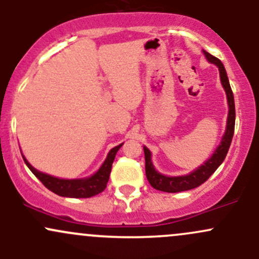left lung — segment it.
<instances>
[{
	"label": "left lung",
	"mask_w": 259,
	"mask_h": 259,
	"mask_svg": "<svg viewBox=\"0 0 259 259\" xmlns=\"http://www.w3.org/2000/svg\"><path fill=\"white\" fill-rule=\"evenodd\" d=\"M204 54L205 59L208 62L215 65L219 70V77H221L222 86H223L224 91L227 95V103H228V117H227V125H226V132H224L223 137H222L221 144L217 146L214 153L208 160L200 166L195 168L194 170L190 173L184 174V176L178 177H169L164 176V174L159 173L154 166L153 161H151V151L144 145V154H145V173L146 178H148L149 183L151 187L156 190H161V192L166 193H178L184 192V190L194 189V188L199 187L200 184L208 180V178L218 169V166L223 163L226 159L228 149L231 146L232 138H233L234 133V122H236V109H234V98L233 93H232L231 85H229L228 76H227V71L224 69V65L222 61L205 50H202Z\"/></svg>",
	"instance_id": "1"
}]
</instances>
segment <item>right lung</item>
I'll use <instances>...</instances> for the list:
<instances>
[{"label":"right lung","instance_id":"obj_1","mask_svg":"<svg viewBox=\"0 0 259 259\" xmlns=\"http://www.w3.org/2000/svg\"><path fill=\"white\" fill-rule=\"evenodd\" d=\"M121 144H119L115 148L111 149L106 155V159L104 163L101 164L100 168L91 174L90 177H85V178H76V179H64L57 178V177L50 176V174L42 173V171L37 170L33 168L27 159L23 156L26 165L28 166L33 176L36 177L49 190H51L55 194L60 195V197H67V198H90L94 195L99 194L103 192L106 188V184L109 182V177L111 173V166H113V161L116 155L117 150L121 148Z\"/></svg>","mask_w":259,"mask_h":259}]
</instances>
